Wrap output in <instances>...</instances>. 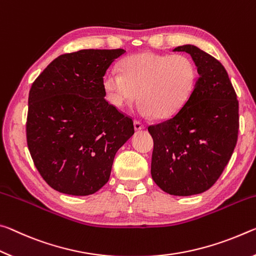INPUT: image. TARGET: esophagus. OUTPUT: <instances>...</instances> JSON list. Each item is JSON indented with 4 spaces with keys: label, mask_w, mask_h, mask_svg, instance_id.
<instances>
[{
    "label": "esophagus",
    "mask_w": 256,
    "mask_h": 256,
    "mask_svg": "<svg viewBox=\"0 0 256 256\" xmlns=\"http://www.w3.org/2000/svg\"><path fill=\"white\" fill-rule=\"evenodd\" d=\"M134 128H135V130L138 132V130H142V129H144V124L140 122V121H134Z\"/></svg>",
    "instance_id": "obj_1"
}]
</instances>
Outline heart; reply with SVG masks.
<instances>
[{
	"instance_id": "1",
	"label": "heart",
	"mask_w": 256,
	"mask_h": 256,
	"mask_svg": "<svg viewBox=\"0 0 256 256\" xmlns=\"http://www.w3.org/2000/svg\"><path fill=\"white\" fill-rule=\"evenodd\" d=\"M121 70L110 69L103 77L108 102L122 108L140 98V114L158 119L170 118L185 106L198 80L195 64L182 54L137 53L124 58Z\"/></svg>"
}]
</instances>
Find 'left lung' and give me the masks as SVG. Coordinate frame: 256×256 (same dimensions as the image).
Here are the masks:
<instances>
[{
  "label": "left lung",
  "instance_id": "8db88e82",
  "mask_svg": "<svg viewBox=\"0 0 256 256\" xmlns=\"http://www.w3.org/2000/svg\"><path fill=\"white\" fill-rule=\"evenodd\" d=\"M198 69L190 100L169 120L150 126L154 140L150 174L163 192L174 196L211 188L232 156L238 136V100L227 71L198 46H178Z\"/></svg>",
  "mask_w": 256,
  "mask_h": 256
}]
</instances>
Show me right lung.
I'll return each instance as SVG.
<instances>
[{
    "mask_svg": "<svg viewBox=\"0 0 256 256\" xmlns=\"http://www.w3.org/2000/svg\"><path fill=\"white\" fill-rule=\"evenodd\" d=\"M124 50H80L58 56L34 82L27 144L53 190L86 196L110 178L116 153L134 135L132 120L106 100L103 77Z\"/></svg>",
    "mask_w": 256,
    "mask_h": 256,
    "instance_id": "right-lung-1",
    "label": "right lung"
}]
</instances>
